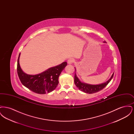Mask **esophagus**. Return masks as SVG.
I'll list each match as a JSON object with an SVG mask.
<instances>
[{
    "instance_id": "obj_1",
    "label": "esophagus",
    "mask_w": 134,
    "mask_h": 134,
    "mask_svg": "<svg viewBox=\"0 0 134 134\" xmlns=\"http://www.w3.org/2000/svg\"><path fill=\"white\" fill-rule=\"evenodd\" d=\"M74 60L73 58H69V59L68 60L67 62H68V64H70L73 63L74 62Z\"/></svg>"
}]
</instances>
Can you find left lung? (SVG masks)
<instances>
[{
  "mask_svg": "<svg viewBox=\"0 0 134 134\" xmlns=\"http://www.w3.org/2000/svg\"><path fill=\"white\" fill-rule=\"evenodd\" d=\"M76 71V70H75ZM114 73L113 74L110 78L108 80V81L105 83H102L98 85H91L87 83H82L81 82L79 79L77 78L76 75V74L75 73L74 75V83L76 85L77 87L80 90L83 91L84 92L91 94L97 92H98L102 89H103L110 81L111 79L114 76Z\"/></svg>",
  "mask_w": 134,
  "mask_h": 134,
  "instance_id": "1",
  "label": "left lung"
}]
</instances>
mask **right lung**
I'll use <instances>...</instances> for the list:
<instances>
[{
    "label": "right lung",
    "mask_w": 134,
    "mask_h": 134,
    "mask_svg": "<svg viewBox=\"0 0 134 134\" xmlns=\"http://www.w3.org/2000/svg\"><path fill=\"white\" fill-rule=\"evenodd\" d=\"M20 54L18 59L17 71L21 83L28 89L38 94L51 92L59 83L58 78L62 70L67 65L66 62L48 69L37 75H29L21 70L19 63Z\"/></svg>",
    "instance_id": "1"
}]
</instances>
